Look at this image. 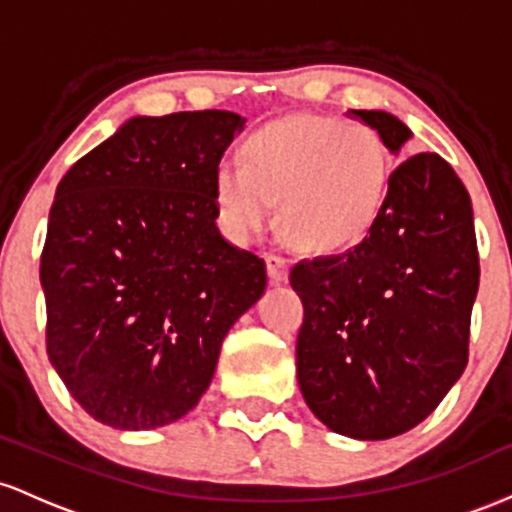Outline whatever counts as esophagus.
Returning a JSON list of instances; mask_svg holds the SVG:
<instances>
[{"label":"esophagus","instance_id":"34e87169","mask_svg":"<svg viewBox=\"0 0 512 512\" xmlns=\"http://www.w3.org/2000/svg\"><path fill=\"white\" fill-rule=\"evenodd\" d=\"M266 271L271 283H283V280H287V261L283 256L266 254Z\"/></svg>","mask_w":512,"mask_h":512}]
</instances>
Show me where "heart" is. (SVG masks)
Instances as JSON below:
<instances>
[{
	"mask_svg": "<svg viewBox=\"0 0 512 512\" xmlns=\"http://www.w3.org/2000/svg\"><path fill=\"white\" fill-rule=\"evenodd\" d=\"M392 181L380 130L338 116H290L251 132L241 166L220 164L212 179L217 217L237 244H251L275 220L297 249L343 254L375 227Z\"/></svg>",
	"mask_w": 512,
	"mask_h": 512,
	"instance_id": "b5f03b06",
	"label": "heart"
}]
</instances>
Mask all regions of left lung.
<instances>
[{"mask_svg":"<svg viewBox=\"0 0 512 512\" xmlns=\"http://www.w3.org/2000/svg\"><path fill=\"white\" fill-rule=\"evenodd\" d=\"M392 154L411 130L392 113L350 111ZM304 304L297 382L333 433L387 440L428 418L469 360L479 290L467 188L435 152L394 169L370 234L290 271Z\"/></svg>","mask_w":512,"mask_h":512,"instance_id":"left-lung-1","label":"left lung"}]
</instances>
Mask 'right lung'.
I'll return each mask as SVG.
<instances>
[{
  "mask_svg": "<svg viewBox=\"0 0 512 512\" xmlns=\"http://www.w3.org/2000/svg\"><path fill=\"white\" fill-rule=\"evenodd\" d=\"M246 120L130 118L62 176L40 254L48 358L96 421L162 428L210 387L266 263L217 229L212 179Z\"/></svg>",
  "mask_w": 512,
  "mask_h": 512,
  "instance_id": "right-lung-1",
  "label": "right lung"
}]
</instances>
